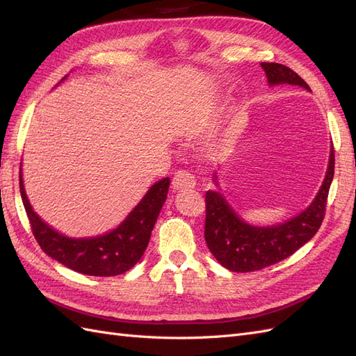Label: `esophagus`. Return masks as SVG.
<instances>
[{
    "label": "esophagus",
    "instance_id": "34e87169",
    "mask_svg": "<svg viewBox=\"0 0 356 356\" xmlns=\"http://www.w3.org/2000/svg\"><path fill=\"white\" fill-rule=\"evenodd\" d=\"M195 177L187 170H178L174 178H172V187H174V190H191L195 188Z\"/></svg>",
    "mask_w": 356,
    "mask_h": 356
}]
</instances>
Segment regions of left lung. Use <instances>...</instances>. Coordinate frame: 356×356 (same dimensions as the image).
<instances>
[{
  "label": "left lung",
  "instance_id": "obj_1",
  "mask_svg": "<svg viewBox=\"0 0 356 356\" xmlns=\"http://www.w3.org/2000/svg\"><path fill=\"white\" fill-rule=\"evenodd\" d=\"M267 81L275 84H294L310 90L307 83L291 68L275 62H263ZM334 177V148H331L328 169L316 197L309 207L291 220L255 227L245 222L218 191H207V220L204 241L218 263L232 272L246 273L261 270L293 255L319 230L325 217V204ZM217 182V175H213Z\"/></svg>",
  "mask_w": 356,
  "mask_h": 356
}]
</instances>
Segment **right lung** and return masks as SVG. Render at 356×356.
Listing matches in <instances>:
<instances>
[{"instance_id":"right-lung-1","label":"right lung","mask_w":356,"mask_h":356,"mask_svg":"<svg viewBox=\"0 0 356 356\" xmlns=\"http://www.w3.org/2000/svg\"><path fill=\"white\" fill-rule=\"evenodd\" d=\"M169 184L170 179L163 178L149 187L143 200L113 232L96 238L75 239L60 234L38 217L26 197L22 170L19 172L20 196L41 250L71 270L89 276L122 275L141 260L166 200Z\"/></svg>"}]
</instances>
